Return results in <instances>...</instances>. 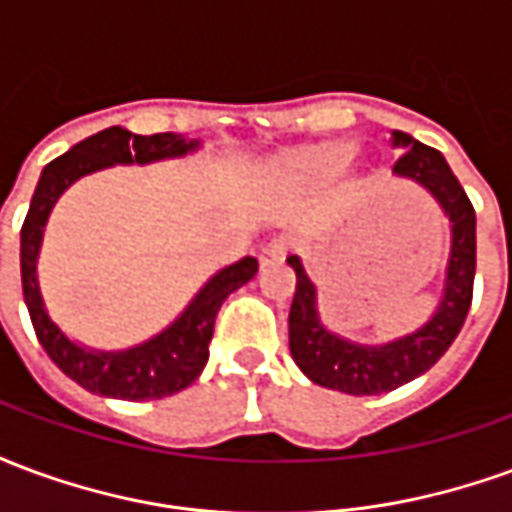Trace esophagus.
Returning <instances> with one entry per match:
<instances>
[{
	"instance_id": "obj_1",
	"label": "esophagus",
	"mask_w": 512,
	"mask_h": 512,
	"mask_svg": "<svg viewBox=\"0 0 512 512\" xmlns=\"http://www.w3.org/2000/svg\"><path fill=\"white\" fill-rule=\"evenodd\" d=\"M288 241L285 238H274V241H268L260 252H257V260H260V266H274V263H282L285 255H288Z\"/></svg>"
}]
</instances>
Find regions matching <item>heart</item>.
Returning <instances> with one entry per match:
<instances>
[{
	"instance_id": "1",
	"label": "heart",
	"mask_w": 512,
	"mask_h": 512,
	"mask_svg": "<svg viewBox=\"0 0 512 512\" xmlns=\"http://www.w3.org/2000/svg\"><path fill=\"white\" fill-rule=\"evenodd\" d=\"M345 161V150H337V147H329V150H315V153H301L299 158H293V172L299 178H315V175H323L329 169L340 167Z\"/></svg>"
}]
</instances>
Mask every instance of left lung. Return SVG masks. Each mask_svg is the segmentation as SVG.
Here are the masks:
<instances>
[{
    "mask_svg": "<svg viewBox=\"0 0 512 512\" xmlns=\"http://www.w3.org/2000/svg\"><path fill=\"white\" fill-rule=\"evenodd\" d=\"M395 145L406 153L395 161L397 175H406L422 183L441 202L452 222V252L447 268V288L439 312L417 334L381 348H359L334 337L323 329L315 310V288L296 255L288 257L296 271V293L290 304V356L301 373L345 395H384L397 386L414 381L447 354L455 337L463 329L474 293V268H477V219L472 200L452 175L439 150L422 145L408 134L395 131Z\"/></svg>",
    "mask_w": 512,
    "mask_h": 512,
    "instance_id": "8db88e82",
    "label": "left lung"
}]
</instances>
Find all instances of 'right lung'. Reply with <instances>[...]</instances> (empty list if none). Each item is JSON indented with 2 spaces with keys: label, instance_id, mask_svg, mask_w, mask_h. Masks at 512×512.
<instances>
[{
  "label": "right lung",
  "instance_id": "right-lung-1",
  "mask_svg": "<svg viewBox=\"0 0 512 512\" xmlns=\"http://www.w3.org/2000/svg\"><path fill=\"white\" fill-rule=\"evenodd\" d=\"M194 147L197 142H186L180 134L139 136L120 126L106 128L101 134L87 136L84 142L73 145L65 156L46 164L38 189L32 194L27 219L21 224V288H24L29 318L51 362L93 395L120 397V400H161V397L178 395L186 386L194 384L200 378L202 367L208 365L213 323L222 310L224 299L255 277L257 260L244 257L219 271L197 293L189 310L150 343L131 348V351H120V354H95V351H84L79 345H73L51 323L49 312L43 310L38 274H35L43 224L49 219L54 202L60 200L62 191L87 172L112 167V164H131V161L147 164L158 158L183 156Z\"/></svg>",
  "mask_w": 512,
  "mask_h": 512
}]
</instances>
